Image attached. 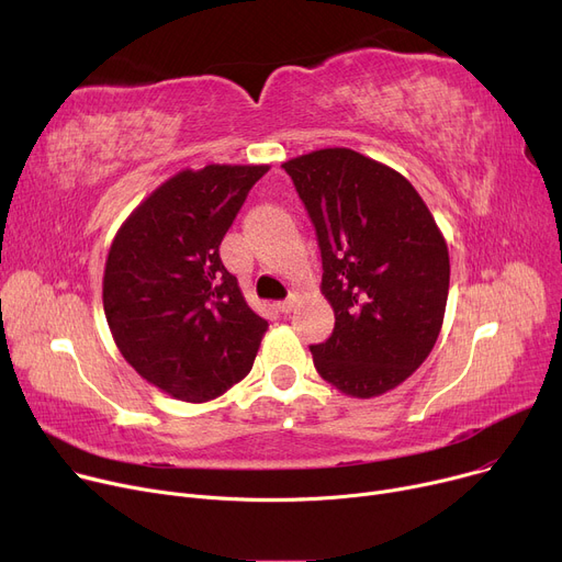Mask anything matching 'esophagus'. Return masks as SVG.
Listing matches in <instances>:
<instances>
[{
    "label": "esophagus",
    "instance_id": "obj_1",
    "mask_svg": "<svg viewBox=\"0 0 562 562\" xmlns=\"http://www.w3.org/2000/svg\"><path fill=\"white\" fill-rule=\"evenodd\" d=\"M296 303H299V296H296V293H291V296H289L286 301L278 303V310H280L282 314H289L293 307H296Z\"/></svg>",
    "mask_w": 562,
    "mask_h": 562
}]
</instances>
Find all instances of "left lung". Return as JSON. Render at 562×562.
<instances>
[{"label": "left lung", "mask_w": 562, "mask_h": 562, "mask_svg": "<svg viewBox=\"0 0 562 562\" xmlns=\"http://www.w3.org/2000/svg\"><path fill=\"white\" fill-rule=\"evenodd\" d=\"M316 229L323 296L335 330L310 346L339 392L371 398L415 373L437 341L449 299V248L401 172L348 147L282 164Z\"/></svg>", "instance_id": "obj_1"}]
</instances>
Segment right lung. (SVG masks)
<instances>
[{
	"instance_id": "obj_1",
	"label": "right lung",
	"mask_w": 562,
	"mask_h": 562,
	"mask_svg": "<svg viewBox=\"0 0 562 562\" xmlns=\"http://www.w3.org/2000/svg\"><path fill=\"white\" fill-rule=\"evenodd\" d=\"M269 166L182 170L147 195L111 244L102 301L113 341L150 385L204 403L244 380L269 321L218 246Z\"/></svg>"
}]
</instances>
